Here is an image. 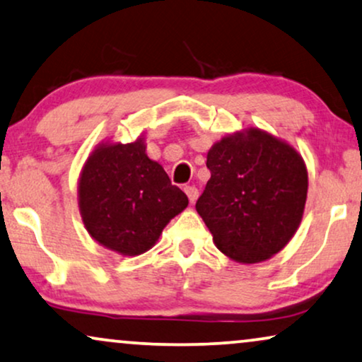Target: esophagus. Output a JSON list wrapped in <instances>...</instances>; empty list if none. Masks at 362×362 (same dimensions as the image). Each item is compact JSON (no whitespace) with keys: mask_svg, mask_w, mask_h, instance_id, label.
Wrapping results in <instances>:
<instances>
[{"mask_svg":"<svg viewBox=\"0 0 362 362\" xmlns=\"http://www.w3.org/2000/svg\"><path fill=\"white\" fill-rule=\"evenodd\" d=\"M185 192L187 194V197H189L191 204H194V202L197 201V197H199V191H197V187H194V186H186Z\"/></svg>","mask_w":362,"mask_h":362,"instance_id":"esophagus-1","label":"esophagus"}]
</instances>
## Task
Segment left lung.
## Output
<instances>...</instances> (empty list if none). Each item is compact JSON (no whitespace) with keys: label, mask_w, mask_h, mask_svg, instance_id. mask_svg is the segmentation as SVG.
<instances>
[{"label":"left lung","mask_w":362,"mask_h":362,"mask_svg":"<svg viewBox=\"0 0 362 362\" xmlns=\"http://www.w3.org/2000/svg\"><path fill=\"white\" fill-rule=\"evenodd\" d=\"M211 180L196 202L212 240L239 264H260L291 240L303 219L308 171L288 141L247 127L207 151Z\"/></svg>","instance_id":"obj_1"}]
</instances>
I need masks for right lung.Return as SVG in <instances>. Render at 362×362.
Masks as SVG:
<instances>
[{
    "instance_id": "right-lung-1",
    "label": "right lung",
    "mask_w": 362,
    "mask_h": 362,
    "mask_svg": "<svg viewBox=\"0 0 362 362\" xmlns=\"http://www.w3.org/2000/svg\"><path fill=\"white\" fill-rule=\"evenodd\" d=\"M77 201L88 235L123 257L150 250L168 222L189 204L146 155L145 135L127 145L98 143L82 166Z\"/></svg>"
}]
</instances>
